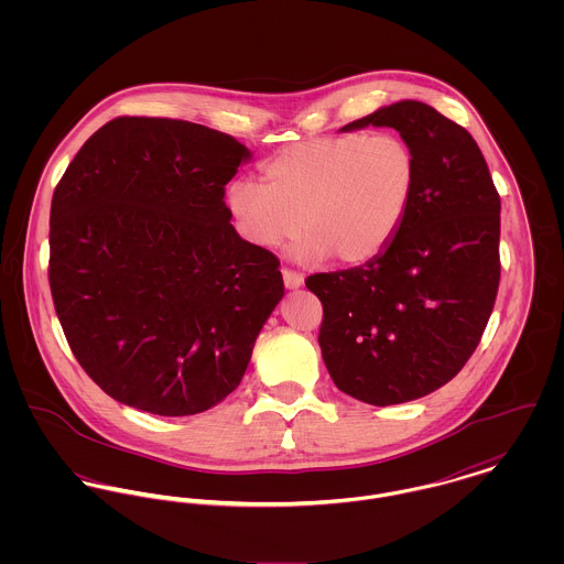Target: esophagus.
Segmentation results:
<instances>
[{
	"label": "esophagus",
	"instance_id": "1",
	"mask_svg": "<svg viewBox=\"0 0 564 564\" xmlns=\"http://www.w3.org/2000/svg\"><path fill=\"white\" fill-rule=\"evenodd\" d=\"M282 278H284L286 289H297L304 282V275L300 271H293V269H286V267L282 269Z\"/></svg>",
	"mask_w": 564,
	"mask_h": 564
}]
</instances>
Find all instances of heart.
<instances>
[{
    "label": "heart",
    "mask_w": 564,
    "mask_h": 564,
    "mask_svg": "<svg viewBox=\"0 0 564 564\" xmlns=\"http://www.w3.org/2000/svg\"><path fill=\"white\" fill-rule=\"evenodd\" d=\"M264 186L237 180L228 206L258 247L304 239V258H376L398 235L416 186V159L398 134H336L289 145L260 166Z\"/></svg>",
    "instance_id": "1"
}]
</instances>
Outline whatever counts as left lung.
I'll use <instances>...</instances> for the list:
<instances>
[{
    "label": "left lung",
    "instance_id": "obj_1",
    "mask_svg": "<svg viewBox=\"0 0 564 564\" xmlns=\"http://www.w3.org/2000/svg\"><path fill=\"white\" fill-rule=\"evenodd\" d=\"M395 128L416 159L395 239L362 267L315 273L319 345L334 384L391 405L447 384L480 345L499 286V193L474 137L423 101H398L343 130Z\"/></svg>",
    "mask_w": 564,
    "mask_h": 564
}]
</instances>
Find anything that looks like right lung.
Masks as SVG:
<instances>
[{"label":"right lung","mask_w":564,"mask_h":564,"mask_svg":"<svg viewBox=\"0 0 564 564\" xmlns=\"http://www.w3.org/2000/svg\"><path fill=\"white\" fill-rule=\"evenodd\" d=\"M235 137L169 117L101 126L56 184L50 289L67 343L112 400L186 416L224 402L284 295L280 260L242 241L226 184Z\"/></svg>","instance_id":"right-lung-1"}]
</instances>
